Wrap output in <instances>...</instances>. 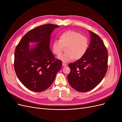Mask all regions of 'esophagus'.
I'll return each instance as SVG.
<instances>
[{
  "instance_id": "obj_1",
  "label": "esophagus",
  "mask_w": 122,
  "mask_h": 122,
  "mask_svg": "<svg viewBox=\"0 0 122 122\" xmlns=\"http://www.w3.org/2000/svg\"><path fill=\"white\" fill-rule=\"evenodd\" d=\"M62 66H63L64 67H65V66H67V64L66 63H65V62H62Z\"/></svg>"
}]
</instances>
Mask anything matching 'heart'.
I'll return each instance as SVG.
<instances>
[{
  "label": "heart",
  "mask_w": 122,
  "mask_h": 122,
  "mask_svg": "<svg viewBox=\"0 0 122 122\" xmlns=\"http://www.w3.org/2000/svg\"><path fill=\"white\" fill-rule=\"evenodd\" d=\"M89 46V40L86 36L73 30H68L60 35L59 40H55L52 43L53 52L60 56L66 47V52L60 56L59 59L64 62H68L75 58L79 60L86 54Z\"/></svg>",
  "instance_id": "obj_1"
}]
</instances>
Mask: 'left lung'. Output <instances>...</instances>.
I'll return each mask as SVG.
<instances>
[{
  "mask_svg": "<svg viewBox=\"0 0 122 122\" xmlns=\"http://www.w3.org/2000/svg\"><path fill=\"white\" fill-rule=\"evenodd\" d=\"M91 40L84 56L70 64L68 81L74 89L86 92L101 82L108 68V52L100 36L91 30Z\"/></svg>",
  "mask_w": 122,
  "mask_h": 122,
  "instance_id": "left-lung-1",
  "label": "left lung"
}]
</instances>
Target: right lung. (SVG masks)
<instances>
[{"mask_svg":"<svg viewBox=\"0 0 122 122\" xmlns=\"http://www.w3.org/2000/svg\"><path fill=\"white\" fill-rule=\"evenodd\" d=\"M60 26L47 24L33 28L21 39L16 47L14 69L18 78L29 90L41 92L50 86L62 61L55 58L49 48L50 35ZM37 42L29 49V43Z\"/></svg>","mask_w":122,"mask_h":122,"instance_id":"add662e5","label":"right lung"}]
</instances>
